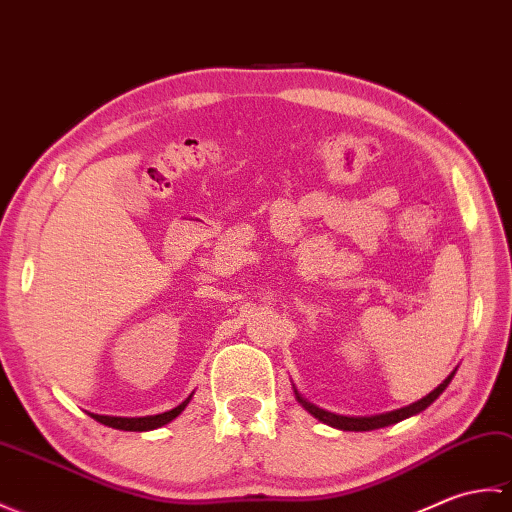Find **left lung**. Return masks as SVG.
Masks as SVG:
<instances>
[{
  "mask_svg": "<svg viewBox=\"0 0 512 512\" xmlns=\"http://www.w3.org/2000/svg\"><path fill=\"white\" fill-rule=\"evenodd\" d=\"M453 374H456V370H453L449 377L442 381L438 388L434 392H429L427 396H423V399L407 405V407H401V410H394V412H388V414H379V416H339V414H333V412H326V410H320V407L309 403L306 399H302V394L293 388L295 392V399H298V403L304 407L306 412H309L311 416H315L317 420H322V423L331 425V427H337V429H344V431H372V429H379V427H388V425H394L399 423V420H405L410 418L418 412L427 410V407L434 403L438 396L447 390V385L451 383Z\"/></svg>",
  "mask_w": 512,
  "mask_h": 512,
  "instance_id": "left-lung-1",
  "label": "left lung"
}]
</instances>
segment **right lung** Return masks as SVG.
<instances>
[{"mask_svg":"<svg viewBox=\"0 0 512 512\" xmlns=\"http://www.w3.org/2000/svg\"><path fill=\"white\" fill-rule=\"evenodd\" d=\"M190 399H192V394L188 396L184 403H179L175 410L164 412V414H155V416H140V418L100 416V414H89V416H92L94 420H98V423L107 425V427H113V429H122V431H151V429H157V427L170 423V420H175L181 412L186 410V405L190 403Z\"/></svg>","mask_w":512,"mask_h":512,"instance_id":"add662e5","label":"right lung"}]
</instances>
